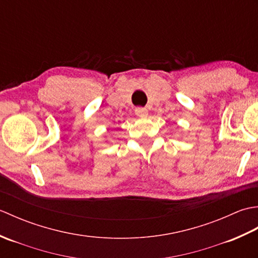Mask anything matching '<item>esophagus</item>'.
Wrapping results in <instances>:
<instances>
[{
  "instance_id": "1",
  "label": "esophagus",
  "mask_w": 258,
  "mask_h": 258,
  "mask_svg": "<svg viewBox=\"0 0 258 258\" xmlns=\"http://www.w3.org/2000/svg\"><path fill=\"white\" fill-rule=\"evenodd\" d=\"M135 114L138 115V116H140V117H146L147 114H149V112H147V108L146 107L138 106V107L135 108Z\"/></svg>"
}]
</instances>
